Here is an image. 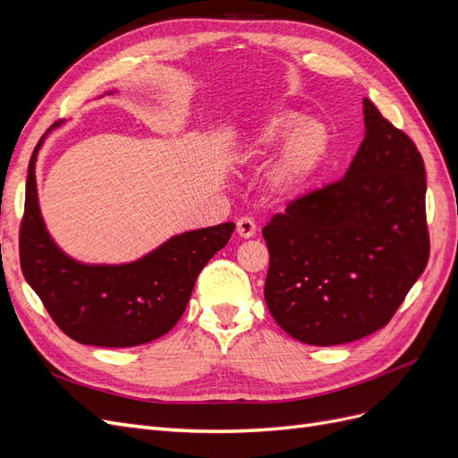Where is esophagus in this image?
Returning <instances> with one entry per match:
<instances>
[{
  "label": "esophagus",
  "instance_id": "1",
  "mask_svg": "<svg viewBox=\"0 0 458 458\" xmlns=\"http://www.w3.org/2000/svg\"><path fill=\"white\" fill-rule=\"evenodd\" d=\"M237 233H239V237H242V239L254 237V234H256V221L252 217H248V216L241 217L237 221Z\"/></svg>",
  "mask_w": 458,
  "mask_h": 458
}]
</instances>
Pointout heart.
<instances>
[{
    "label": "heart",
    "mask_w": 458,
    "mask_h": 458,
    "mask_svg": "<svg viewBox=\"0 0 458 458\" xmlns=\"http://www.w3.org/2000/svg\"><path fill=\"white\" fill-rule=\"evenodd\" d=\"M281 150L271 172V187L281 197H294L306 189L325 165L330 133L296 110H279L250 131L242 143L246 162H263Z\"/></svg>",
    "instance_id": "obj_1"
}]
</instances>
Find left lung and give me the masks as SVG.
<instances>
[{
    "label": "left lung",
    "mask_w": 458,
    "mask_h": 458,
    "mask_svg": "<svg viewBox=\"0 0 458 458\" xmlns=\"http://www.w3.org/2000/svg\"><path fill=\"white\" fill-rule=\"evenodd\" d=\"M363 114L365 140L345 175L263 227L266 303L303 344L338 345L380 330L428 263L424 160L369 99Z\"/></svg>",
    "instance_id": "8db88e82"
}]
</instances>
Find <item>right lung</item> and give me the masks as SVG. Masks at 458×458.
Segmentation results:
<instances>
[{"mask_svg": "<svg viewBox=\"0 0 458 458\" xmlns=\"http://www.w3.org/2000/svg\"><path fill=\"white\" fill-rule=\"evenodd\" d=\"M46 135L32 152L26 177L19 241L26 283L57 327L80 344L131 348L164 336L183 315L202 267L229 242L234 224L175 234L131 263L76 261L55 244L39 212L36 160Z\"/></svg>", "mask_w": 458, "mask_h": 458, "instance_id": "right-lung-1", "label": "right lung"}]
</instances>
